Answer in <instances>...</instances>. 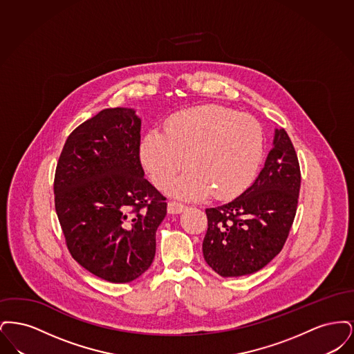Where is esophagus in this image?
I'll return each mask as SVG.
<instances>
[{
    "label": "esophagus",
    "mask_w": 354,
    "mask_h": 354,
    "mask_svg": "<svg viewBox=\"0 0 354 354\" xmlns=\"http://www.w3.org/2000/svg\"><path fill=\"white\" fill-rule=\"evenodd\" d=\"M185 205L178 202H169L167 205V211L171 215H176V214H182L185 211Z\"/></svg>",
    "instance_id": "esophagus-1"
}]
</instances>
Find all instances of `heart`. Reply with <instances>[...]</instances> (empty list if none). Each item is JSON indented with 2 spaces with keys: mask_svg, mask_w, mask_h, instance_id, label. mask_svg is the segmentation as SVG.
<instances>
[{
  "mask_svg": "<svg viewBox=\"0 0 354 354\" xmlns=\"http://www.w3.org/2000/svg\"><path fill=\"white\" fill-rule=\"evenodd\" d=\"M264 153V131L256 119L216 104L179 111L166 134L151 131L139 147L152 182L163 188L180 169H189L169 188L182 199H231L252 182Z\"/></svg>",
  "mask_w": 354,
  "mask_h": 354,
  "instance_id": "1",
  "label": "heart"
}]
</instances>
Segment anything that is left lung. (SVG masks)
Segmentation results:
<instances>
[{"label": "left lung", "mask_w": 354, "mask_h": 354, "mask_svg": "<svg viewBox=\"0 0 354 354\" xmlns=\"http://www.w3.org/2000/svg\"><path fill=\"white\" fill-rule=\"evenodd\" d=\"M300 166L284 129H276L273 147L252 185L232 202L207 208L203 240L207 264L223 277L264 268L286 244L297 209Z\"/></svg>", "instance_id": "1"}]
</instances>
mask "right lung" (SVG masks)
Masks as SVG:
<instances>
[{
    "mask_svg": "<svg viewBox=\"0 0 354 354\" xmlns=\"http://www.w3.org/2000/svg\"><path fill=\"white\" fill-rule=\"evenodd\" d=\"M134 109H104L68 135L54 178L55 211L73 259L110 283L150 268L166 198L145 178Z\"/></svg>",
    "mask_w": 354,
    "mask_h": 354,
    "instance_id": "obj_1",
    "label": "right lung"
}]
</instances>
